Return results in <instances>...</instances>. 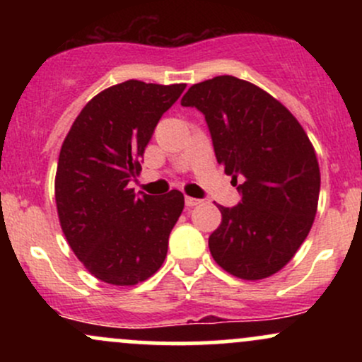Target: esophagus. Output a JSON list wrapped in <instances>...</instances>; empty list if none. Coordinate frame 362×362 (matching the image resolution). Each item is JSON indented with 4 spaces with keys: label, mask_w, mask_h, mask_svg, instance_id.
<instances>
[{
    "label": "esophagus",
    "mask_w": 362,
    "mask_h": 362,
    "mask_svg": "<svg viewBox=\"0 0 362 362\" xmlns=\"http://www.w3.org/2000/svg\"><path fill=\"white\" fill-rule=\"evenodd\" d=\"M197 204H201V201H199V199L185 197V206L187 207H194V206H197Z\"/></svg>",
    "instance_id": "34e87169"
}]
</instances>
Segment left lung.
I'll return each mask as SVG.
<instances>
[{
	"label": "left lung",
	"mask_w": 362,
	"mask_h": 362,
	"mask_svg": "<svg viewBox=\"0 0 362 362\" xmlns=\"http://www.w3.org/2000/svg\"><path fill=\"white\" fill-rule=\"evenodd\" d=\"M182 105L204 114L216 160L235 185L242 180V201L219 206L211 255L240 279L272 276L293 259L317 214L320 168L305 129L267 91L228 74L190 86Z\"/></svg>",
	"instance_id": "1"
}]
</instances>
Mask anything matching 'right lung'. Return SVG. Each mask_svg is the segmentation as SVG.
Instances as JSON below:
<instances>
[{
  "label": "right lung",
  "mask_w": 362,
  "mask_h": 362,
  "mask_svg": "<svg viewBox=\"0 0 362 362\" xmlns=\"http://www.w3.org/2000/svg\"><path fill=\"white\" fill-rule=\"evenodd\" d=\"M180 85L129 80L83 107L62 143L56 204L62 233L90 274L107 284L134 286L163 264L184 194H134L129 182L158 120L178 100Z\"/></svg>",
  "instance_id": "right-lung-1"
}]
</instances>
